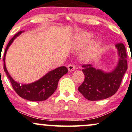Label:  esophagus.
<instances>
[{"label":"esophagus","instance_id":"obj_1","mask_svg":"<svg viewBox=\"0 0 132 132\" xmlns=\"http://www.w3.org/2000/svg\"><path fill=\"white\" fill-rule=\"evenodd\" d=\"M68 70L70 71H73L75 70V67L74 65L72 64H69L68 65Z\"/></svg>","mask_w":132,"mask_h":132}]
</instances>
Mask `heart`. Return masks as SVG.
I'll return each mask as SVG.
<instances>
[{
  "label": "heart",
  "instance_id": "1",
  "mask_svg": "<svg viewBox=\"0 0 132 132\" xmlns=\"http://www.w3.org/2000/svg\"><path fill=\"white\" fill-rule=\"evenodd\" d=\"M92 38V35L88 32H80L76 35L74 40V47L76 48H81L88 44ZM102 43L100 40L92 41L84 50L82 58L85 61L94 59L101 52Z\"/></svg>",
  "mask_w": 132,
  "mask_h": 132
}]
</instances>
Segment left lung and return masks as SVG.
<instances>
[{
    "mask_svg": "<svg viewBox=\"0 0 132 132\" xmlns=\"http://www.w3.org/2000/svg\"><path fill=\"white\" fill-rule=\"evenodd\" d=\"M118 52V64L113 71L105 73L95 69L91 64L82 66L85 75L78 90L87 99L94 101L107 99L118 91L122 78L128 68L126 48L123 43L116 44Z\"/></svg>",
    "mask_w": 132,
    "mask_h": 132,
    "instance_id": "1",
    "label": "left lung"
}]
</instances>
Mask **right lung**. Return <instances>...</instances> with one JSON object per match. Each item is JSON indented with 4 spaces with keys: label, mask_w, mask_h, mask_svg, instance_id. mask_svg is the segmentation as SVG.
I'll return each instance as SVG.
<instances>
[{
    "label": "right lung",
    "mask_w": 132,
    "mask_h": 132,
    "mask_svg": "<svg viewBox=\"0 0 132 132\" xmlns=\"http://www.w3.org/2000/svg\"><path fill=\"white\" fill-rule=\"evenodd\" d=\"M23 31L17 33L8 43L3 58L4 70L6 73L8 78L10 80L12 88L17 93L18 95L23 99L30 101H42L47 99L55 91L57 87L58 81L62 76L68 73L67 68L65 66L59 67L55 70L51 71L47 74L44 76L38 81H35L30 84H19L15 81L7 70L5 63V54L9 46L11 45L14 40L18 37Z\"/></svg>",
    "instance_id": "1"
}]
</instances>
